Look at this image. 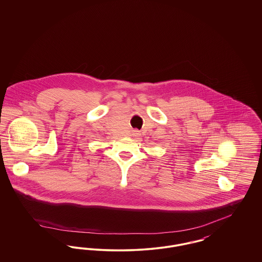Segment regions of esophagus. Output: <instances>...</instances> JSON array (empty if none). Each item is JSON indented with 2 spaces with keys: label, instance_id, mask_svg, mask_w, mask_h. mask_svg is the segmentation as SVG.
<instances>
[{
  "label": "esophagus",
  "instance_id": "esophagus-1",
  "mask_svg": "<svg viewBox=\"0 0 262 262\" xmlns=\"http://www.w3.org/2000/svg\"><path fill=\"white\" fill-rule=\"evenodd\" d=\"M138 135H139V134H138V133H137V130H136V132H135V136H138Z\"/></svg>",
  "mask_w": 262,
  "mask_h": 262
}]
</instances>
